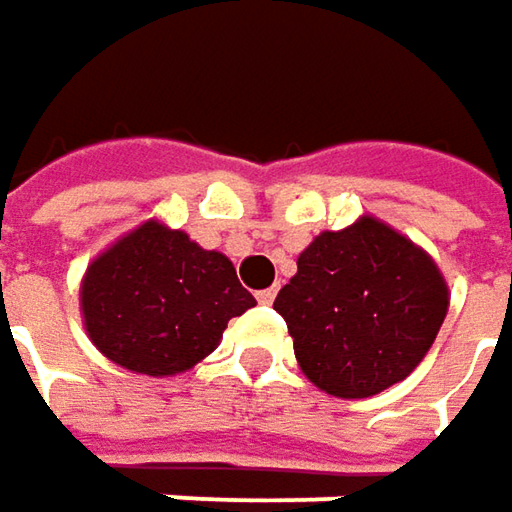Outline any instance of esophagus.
Instances as JSON below:
<instances>
[{
  "label": "esophagus",
  "instance_id": "1",
  "mask_svg": "<svg viewBox=\"0 0 512 512\" xmlns=\"http://www.w3.org/2000/svg\"><path fill=\"white\" fill-rule=\"evenodd\" d=\"M256 299H259L262 305H273V299H276V288H265V291H259Z\"/></svg>",
  "mask_w": 512,
  "mask_h": 512
}]
</instances>
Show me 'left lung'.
Segmentation results:
<instances>
[{
    "label": "left lung",
    "instance_id": "left-lung-1",
    "mask_svg": "<svg viewBox=\"0 0 512 512\" xmlns=\"http://www.w3.org/2000/svg\"><path fill=\"white\" fill-rule=\"evenodd\" d=\"M273 308L288 322L305 377L351 400L415 371L447 317L449 291L426 250L363 216L299 253Z\"/></svg>",
    "mask_w": 512,
    "mask_h": 512
}]
</instances>
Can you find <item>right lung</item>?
<instances>
[{
  "label": "right lung",
  "instance_id": "right-lung-1",
  "mask_svg": "<svg viewBox=\"0 0 512 512\" xmlns=\"http://www.w3.org/2000/svg\"><path fill=\"white\" fill-rule=\"evenodd\" d=\"M253 305L224 253L158 221L103 250L80 288L91 343L117 366L149 377L192 369L216 348L227 322Z\"/></svg>",
  "mask_w": 512,
  "mask_h": 512
}]
</instances>
